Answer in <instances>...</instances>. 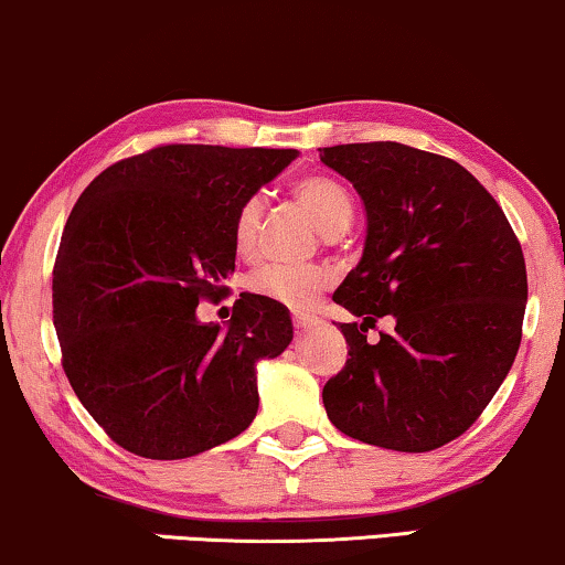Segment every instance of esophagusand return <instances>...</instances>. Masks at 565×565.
Listing matches in <instances>:
<instances>
[{
    "label": "esophagus",
    "instance_id": "obj_1",
    "mask_svg": "<svg viewBox=\"0 0 565 565\" xmlns=\"http://www.w3.org/2000/svg\"><path fill=\"white\" fill-rule=\"evenodd\" d=\"M291 322H294V330L297 332H305V330H312V328H317V324H320V317H315V315H294L291 317Z\"/></svg>",
    "mask_w": 565,
    "mask_h": 565
}]
</instances>
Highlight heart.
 <instances>
[{
	"label": "heart",
	"instance_id": "heart-1",
	"mask_svg": "<svg viewBox=\"0 0 565 565\" xmlns=\"http://www.w3.org/2000/svg\"><path fill=\"white\" fill-rule=\"evenodd\" d=\"M291 192L317 220L324 235H335L351 225L355 200L343 181L332 177H305L291 186ZM260 220H264V200L260 196H248L237 206L233 217V245L237 256L245 260L258 256ZM330 281L332 274L324 266L274 260V264L258 266L250 274L248 289L258 297L279 301L284 307L305 309L315 305V299L328 289Z\"/></svg>",
	"mask_w": 565,
	"mask_h": 565
}]
</instances>
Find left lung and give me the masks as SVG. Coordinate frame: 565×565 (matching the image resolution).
I'll return each mask as SVG.
<instances>
[{
    "instance_id": "1",
    "label": "left lung",
    "mask_w": 565,
    "mask_h": 565,
    "mask_svg": "<svg viewBox=\"0 0 565 565\" xmlns=\"http://www.w3.org/2000/svg\"><path fill=\"white\" fill-rule=\"evenodd\" d=\"M365 204L361 264L332 299L348 355L322 388L330 423L351 438L427 452L471 427L510 373L522 340L527 268L487 189L450 158L402 142L320 148ZM392 313L397 324L364 340Z\"/></svg>"
}]
</instances>
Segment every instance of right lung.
I'll return each mask as SVG.
<instances>
[{
	"label": "right lung",
	"mask_w": 565,
	"mask_h": 565,
	"mask_svg": "<svg viewBox=\"0 0 565 565\" xmlns=\"http://www.w3.org/2000/svg\"><path fill=\"white\" fill-rule=\"evenodd\" d=\"M294 158L171 142L113 163L78 196L53 266V324L71 388L120 448L189 458L256 417V363L291 343L289 312L241 294L220 328L196 305L227 291L237 206Z\"/></svg>",
	"instance_id": "1"
}]
</instances>
